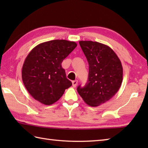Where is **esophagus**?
<instances>
[{"label": "esophagus", "mask_w": 148, "mask_h": 148, "mask_svg": "<svg viewBox=\"0 0 148 148\" xmlns=\"http://www.w3.org/2000/svg\"><path fill=\"white\" fill-rule=\"evenodd\" d=\"M72 86H73V87H76V86L77 85V80H75V81H72Z\"/></svg>", "instance_id": "34e87169"}]
</instances>
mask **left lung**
<instances>
[{
    "label": "left lung",
    "mask_w": 148,
    "mask_h": 148,
    "mask_svg": "<svg viewBox=\"0 0 148 148\" xmlns=\"http://www.w3.org/2000/svg\"><path fill=\"white\" fill-rule=\"evenodd\" d=\"M79 45L89 64L86 85L77 87L79 95L86 104L99 106L118 92L123 81V67L114 51L103 44L80 40Z\"/></svg>",
    "instance_id": "8db88e82"
}]
</instances>
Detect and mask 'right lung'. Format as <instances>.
Listing matches in <instances>:
<instances>
[{"instance_id": "add662e5", "label": "right lung", "mask_w": 148, "mask_h": 148, "mask_svg": "<svg viewBox=\"0 0 148 148\" xmlns=\"http://www.w3.org/2000/svg\"><path fill=\"white\" fill-rule=\"evenodd\" d=\"M76 46L74 41L56 39L40 43L31 50L25 60L21 75L25 86L34 99L51 105L72 86L62 62Z\"/></svg>"}]
</instances>
